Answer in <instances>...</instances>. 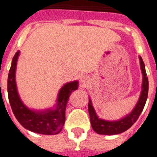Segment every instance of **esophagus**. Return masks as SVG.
<instances>
[{
  "mask_svg": "<svg viewBox=\"0 0 157 157\" xmlns=\"http://www.w3.org/2000/svg\"><path fill=\"white\" fill-rule=\"evenodd\" d=\"M81 83H82V85H85V84H86L87 79H86L85 76H83V77H81Z\"/></svg>",
  "mask_w": 157,
  "mask_h": 157,
  "instance_id": "1",
  "label": "esophagus"
}]
</instances>
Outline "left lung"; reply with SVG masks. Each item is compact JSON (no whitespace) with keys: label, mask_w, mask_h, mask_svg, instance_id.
Segmentation results:
<instances>
[{"label":"left lung","mask_w":157,"mask_h":157,"mask_svg":"<svg viewBox=\"0 0 157 157\" xmlns=\"http://www.w3.org/2000/svg\"><path fill=\"white\" fill-rule=\"evenodd\" d=\"M140 64L143 75H144V81H143V90H142L141 95L134 109L132 111L130 114L125 117L123 119L117 121H107L104 120L98 119L97 117L94 109L92 103L90 100L89 102V114L90 118V123L92 128L96 133L99 134H118L123 133L134 124L136 122L139 117L141 114L142 111L144 109L145 103H146L147 94H148V78L147 76L146 71H145V65L143 59L140 57Z\"/></svg>","instance_id":"obj_1"}]
</instances>
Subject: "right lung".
Wrapping results in <instances>:
<instances>
[{"instance_id":"1","label":"right lung","mask_w":157,"mask_h":157,"mask_svg":"<svg viewBox=\"0 0 157 157\" xmlns=\"http://www.w3.org/2000/svg\"><path fill=\"white\" fill-rule=\"evenodd\" d=\"M19 51L14 54L9 71L8 90L9 101L18 121L28 130L41 134H57L61 131L65 122V110L69 96L72 91L77 90V81L66 84L60 90L56 108L45 112H36L28 109L18 95L16 89L15 68Z\"/></svg>"}]
</instances>
